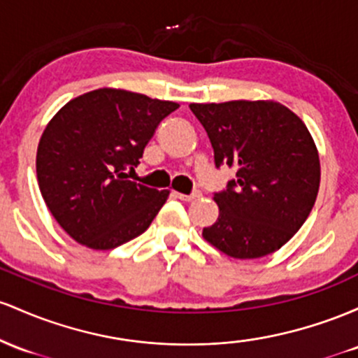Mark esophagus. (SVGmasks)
Listing matches in <instances>:
<instances>
[{
    "instance_id": "1",
    "label": "esophagus",
    "mask_w": 358,
    "mask_h": 358,
    "mask_svg": "<svg viewBox=\"0 0 358 358\" xmlns=\"http://www.w3.org/2000/svg\"><path fill=\"white\" fill-rule=\"evenodd\" d=\"M174 194H176V198H179V199H182V201H192V199L199 198L201 192H199V191H194V192H191V194H182V192H174Z\"/></svg>"
}]
</instances>
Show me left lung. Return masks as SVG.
<instances>
[{
    "label": "left lung",
    "instance_id": "1",
    "mask_svg": "<svg viewBox=\"0 0 358 358\" xmlns=\"http://www.w3.org/2000/svg\"><path fill=\"white\" fill-rule=\"evenodd\" d=\"M215 152L236 178L215 192L220 216L203 236L235 259L279 250L303 227L320 189V157L298 115L274 101L189 104Z\"/></svg>",
    "mask_w": 358,
    "mask_h": 358
}]
</instances>
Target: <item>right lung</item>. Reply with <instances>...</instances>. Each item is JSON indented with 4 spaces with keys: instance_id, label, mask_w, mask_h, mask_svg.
<instances>
[{
    "instance_id": "1",
    "label": "right lung",
    "mask_w": 358,
    "mask_h": 358,
    "mask_svg": "<svg viewBox=\"0 0 358 358\" xmlns=\"http://www.w3.org/2000/svg\"><path fill=\"white\" fill-rule=\"evenodd\" d=\"M178 103L96 90L62 106L43 130L37 179L52 216L78 243L110 250L150 227L169 191L128 179Z\"/></svg>"
}]
</instances>
